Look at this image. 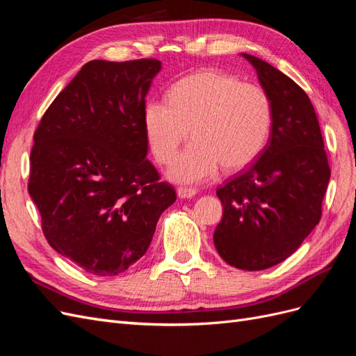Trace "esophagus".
I'll list each match as a JSON object with an SVG mask.
<instances>
[{"mask_svg":"<svg viewBox=\"0 0 356 356\" xmlns=\"http://www.w3.org/2000/svg\"><path fill=\"white\" fill-rule=\"evenodd\" d=\"M177 193L181 199H191L196 196L197 190L195 187H178Z\"/></svg>","mask_w":356,"mask_h":356,"instance_id":"esophagus-1","label":"esophagus"}]
</instances>
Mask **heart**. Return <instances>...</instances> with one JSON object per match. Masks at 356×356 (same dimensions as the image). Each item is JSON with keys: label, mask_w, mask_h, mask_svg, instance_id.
Segmentation results:
<instances>
[{"label": "heart", "mask_w": 356, "mask_h": 356, "mask_svg": "<svg viewBox=\"0 0 356 356\" xmlns=\"http://www.w3.org/2000/svg\"><path fill=\"white\" fill-rule=\"evenodd\" d=\"M166 99L144 105L147 143L161 165L174 160L190 129L193 141L172 165L178 182H202L222 166L242 170L263 153L272 131L273 111L267 92L234 75L202 70L178 80Z\"/></svg>", "instance_id": "b5f03b06"}]
</instances>
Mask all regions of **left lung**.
Returning a JSON list of instances; mask_svg holds the SVG:
<instances>
[{
    "mask_svg": "<svg viewBox=\"0 0 356 356\" xmlns=\"http://www.w3.org/2000/svg\"><path fill=\"white\" fill-rule=\"evenodd\" d=\"M242 56L270 98L273 122L263 153L217 188L224 209L213 243L227 264L264 270L294 254L319 222L331 169L306 92L270 63Z\"/></svg>",
    "mask_w": 356,
    "mask_h": 356,
    "instance_id": "1",
    "label": "left lung"
}]
</instances>
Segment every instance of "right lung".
I'll use <instances>...</instances> for the list:
<instances>
[{
	"label": "right lung",
	"instance_id": "obj_1",
	"mask_svg": "<svg viewBox=\"0 0 356 356\" xmlns=\"http://www.w3.org/2000/svg\"><path fill=\"white\" fill-rule=\"evenodd\" d=\"M157 59L90 60L34 134L28 191L49 245L83 270L115 276L148 250L177 200L147 160L145 96Z\"/></svg>",
	"mask_w": 356,
	"mask_h": 356
}]
</instances>
